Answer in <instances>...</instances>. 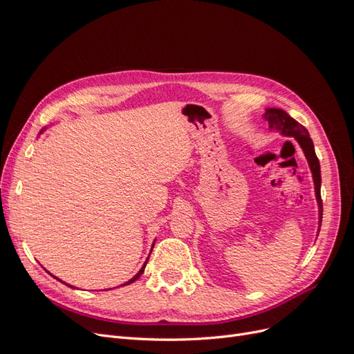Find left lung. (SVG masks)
I'll return each instance as SVG.
<instances>
[{
	"mask_svg": "<svg viewBox=\"0 0 354 354\" xmlns=\"http://www.w3.org/2000/svg\"><path fill=\"white\" fill-rule=\"evenodd\" d=\"M266 118L267 121L270 124V128H276L279 130L282 134L285 136H292L297 138V142L299 143V146L303 147V151L307 156L310 169L313 173V180H315V189H316V198H317V203H319V212H320V221H322V198H320V165H319V159L316 156L315 152V146L312 138L308 136V131L306 128L297 122L294 118L289 116L286 112L281 111V109H267L266 111Z\"/></svg>",
	"mask_w": 354,
	"mask_h": 354,
	"instance_id": "1",
	"label": "left lung"
}]
</instances>
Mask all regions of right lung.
I'll use <instances>...</instances> for the list:
<instances>
[{"mask_svg": "<svg viewBox=\"0 0 354 354\" xmlns=\"http://www.w3.org/2000/svg\"><path fill=\"white\" fill-rule=\"evenodd\" d=\"M147 260H149V259H147ZM146 263H147V261H146ZM146 263H145V266H143V267H142V269H140V272H138V273H137V274H136L134 277H131V279H130V281H128V282H125L124 285H128V283H133L134 281H137V279H138V277H140V274H143V272H145V267H146ZM66 285H68V283H66Z\"/></svg>", "mask_w": 354, "mask_h": 354, "instance_id": "obj_1", "label": "right lung"}]
</instances>
